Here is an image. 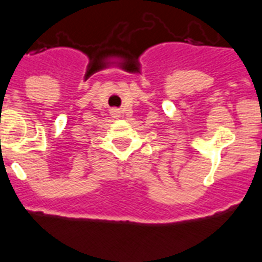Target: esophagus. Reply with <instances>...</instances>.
<instances>
[{"label": "esophagus", "instance_id": "esophagus-1", "mask_svg": "<svg viewBox=\"0 0 262 262\" xmlns=\"http://www.w3.org/2000/svg\"><path fill=\"white\" fill-rule=\"evenodd\" d=\"M111 115L114 117H120V111L119 110H112L111 111Z\"/></svg>", "mask_w": 262, "mask_h": 262}]
</instances>
